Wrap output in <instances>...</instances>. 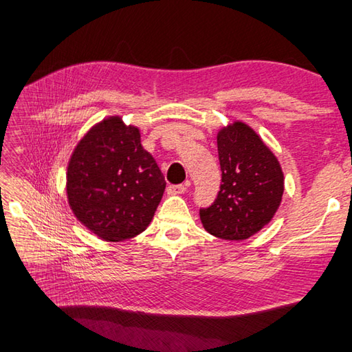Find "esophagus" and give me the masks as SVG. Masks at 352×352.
Listing matches in <instances>:
<instances>
[{
    "label": "esophagus",
    "mask_w": 352,
    "mask_h": 352,
    "mask_svg": "<svg viewBox=\"0 0 352 352\" xmlns=\"http://www.w3.org/2000/svg\"><path fill=\"white\" fill-rule=\"evenodd\" d=\"M186 190H188L186 184H172L168 188V193H170V195H182Z\"/></svg>",
    "instance_id": "esophagus-1"
}]
</instances>
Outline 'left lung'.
<instances>
[{"label":"left lung","mask_w":352,"mask_h":352,"mask_svg":"<svg viewBox=\"0 0 352 352\" xmlns=\"http://www.w3.org/2000/svg\"><path fill=\"white\" fill-rule=\"evenodd\" d=\"M221 188L199 218L208 233L226 241H245L256 234L281 203L283 170L258 134L243 122L218 133Z\"/></svg>","instance_id":"obj_1"}]
</instances>
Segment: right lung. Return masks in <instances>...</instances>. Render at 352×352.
I'll return each instance as SVG.
<instances>
[{
	"instance_id": "obj_1",
	"label": "right lung",
	"mask_w": 352,
	"mask_h": 352,
	"mask_svg": "<svg viewBox=\"0 0 352 352\" xmlns=\"http://www.w3.org/2000/svg\"><path fill=\"white\" fill-rule=\"evenodd\" d=\"M164 188L160 168L140 144L139 129L119 116L104 119L78 142L66 174L74 214L109 242L142 233Z\"/></svg>"
}]
</instances>
